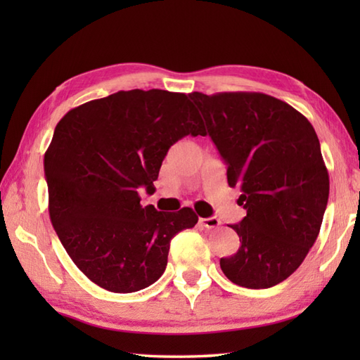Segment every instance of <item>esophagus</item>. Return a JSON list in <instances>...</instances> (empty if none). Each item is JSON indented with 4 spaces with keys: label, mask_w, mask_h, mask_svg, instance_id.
<instances>
[{
    "label": "esophagus",
    "mask_w": 360,
    "mask_h": 360,
    "mask_svg": "<svg viewBox=\"0 0 360 360\" xmlns=\"http://www.w3.org/2000/svg\"><path fill=\"white\" fill-rule=\"evenodd\" d=\"M200 223H201V226H204L205 229H217L221 223H219V219L218 218H215V217H210V218H201L200 219Z\"/></svg>",
    "instance_id": "1"
}]
</instances>
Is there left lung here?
<instances>
[{
	"mask_svg": "<svg viewBox=\"0 0 360 360\" xmlns=\"http://www.w3.org/2000/svg\"><path fill=\"white\" fill-rule=\"evenodd\" d=\"M238 186L248 215L231 227L240 249L219 266L232 283L266 289L303 263L322 226L330 176L309 120L263 93L188 94Z\"/></svg>",
	"mask_w": 360,
	"mask_h": 360,
	"instance_id": "8db88e82",
	"label": "left lung"
}]
</instances>
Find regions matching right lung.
<instances>
[{
	"label": "right lung",
	"instance_id": "add662e5",
	"mask_svg": "<svg viewBox=\"0 0 360 360\" xmlns=\"http://www.w3.org/2000/svg\"><path fill=\"white\" fill-rule=\"evenodd\" d=\"M205 134L182 93L119 91L68 111L44 153L49 217L75 266L111 292H136L164 274L170 241L196 213L142 207L168 148Z\"/></svg>",
	"mask_w": 360,
	"mask_h": 360
}]
</instances>
